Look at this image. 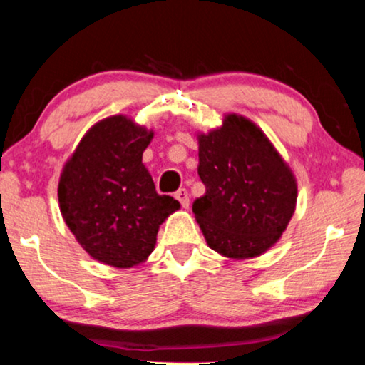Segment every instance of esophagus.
Wrapping results in <instances>:
<instances>
[{
    "label": "esophagus",
    "instance_id": "34e87169",
    "mask_svg": "<svg viewBox=\"0 0 365 365\" xmlns=\"http://www.w3.org/2000/svg\"><path fill=\"white\" fill-rule=\"evenodd\" d=\"M178 199L179 202H181L182 207H189V194L186 189H179V191L176 192V196H174Z\"/></svg>",
    "mask_w": 365,
    "mask_h": 365
}]
</instances>
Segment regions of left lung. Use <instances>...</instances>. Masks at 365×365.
I'll return each instance as SVG.
<instances>
[{
	"label": "left lung",
	"mask_w": 365,
	"mask_h": 365,
	"mask_svg": "<svg viewBox=\"0 0 365 365\" xmlns=\"http://www.w3.org/2000/svg\"><path fill=\"white\" fill-rule=\"evenodd\" d=\"M197 174L206 194L192 212L209 247L254 257L281 237L296 207V179L251 121L229 114L221 129L201 134Z\"/></svg>",
	"instance_id": "left-lung-1"
}]
</instances>
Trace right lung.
I'll list each match as a JSON object with an SVG mask.
<instances>
[{"mask_svg":"<svg viewBox=\"0 0 365 365\" xmlns=\"http://www.w3.org/2000/svg\"><path fill=\"white\" fill-rule=\"evenodd\" d=\"M153 133L113 116L89 129L64 166L58 197L68 227L89 256L133 267L153 252L164 219L179 209L156 192L143 153Z\"/></svg>","mask_w":365,"mask_h":365,"instance_id":"obj_1","label":"right lung"}]
</instances>
